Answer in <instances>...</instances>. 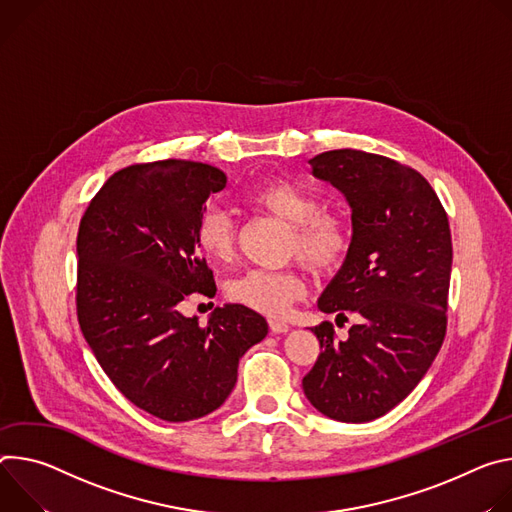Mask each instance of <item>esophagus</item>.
I'll return each mask as SVG.
<instances>
[{"label":"esophagus","mask_w":512,"mask_h":512,"mask_svg":"<svg viewBox=\"0 0 512 512\" xmlns=\"http://www.w3.org/2000/svg\"><path fill=\"white\" fill-rule=\"evenodd\" d=\"M268 323H270L272 333H289L291 331V325L282 319H270Z\"/></svg>","instance_id":"esophagus-1"}]
</instances>
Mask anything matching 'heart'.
I'll return each instance as SVG.
<instances>
[{
    "label": "heart",
    "instance_id": "1",
    "mask_svg": "<svg viewBox=\"0 0 512 512\" xmlns=\"http://www.w3.org/2000/svg\"><path fill=\"white\" fill-rule=\"evenodd\" d=\"M246 203L258 211L285 221L291 227L289 252L299 256L311 270L327 272L344 262L350 236L337 217L321 211L317 195L291 181H270L252 189ZM199 250L215 262L232 256L236 227L232 217L219 207H207L195 227ZM230 301L268 317H282L295 301L305 297L307 285L297 270L252 268L232 278L225 289Z\"/></svg>",
    "mask_w": 512,
    "mask_h": 512
}]
</instances>
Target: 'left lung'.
<instances>
[{
    "mask_svg": "<svg viewBox=\"0 0 512 512\" xmlns=\"http://www.w3.org/2000/svg\"><path fill=\"white\" fill-rule=\"evenodd\" d=\"M309 164L352 211L346 260L317 307L356 313L360 323L346 339H335L329 323L313 327L321 354L303 390L325 417L366 423L407 399L443 344L449 223L431 185L401 162L342 148Z\"/></svg>",
    "mask_w": 512,
    "mask_h": 512,
    "instance_id": "left-lung-1",
    "label": "left lung"
}]
</instances>
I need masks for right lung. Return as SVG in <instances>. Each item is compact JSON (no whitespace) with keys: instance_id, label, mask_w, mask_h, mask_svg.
I'll list each match as a JSON object with an SVG mask.
<instances>
[{"instance_id":"add662e5","label":"right lung","mask_w":512,"mask_h":512,"mask_svg":"<svg viewBox=\"0 0 512 512\" xmlns=\"http://www.w3.org/2000/svg\"><path fill=\"white\" fill-rule=\"evenodd\" d=\"M219 168L193 160L134 164L111 175L89 203L77 236V315L99 366L130 403L170 423L219 409L238 382L240 358L268 333L238 303L207 325L179 303L215 291L195 227Z\"/></svg>"}]
</instances>
